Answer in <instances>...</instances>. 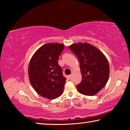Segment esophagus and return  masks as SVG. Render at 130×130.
Returning a JSON list of instances; mask_svg holds the SVG:
<instances>
[{"instance_id": "esophagus-1", "label": "esophagus", "mask_w": 130, "mask_h": 130, "mask_svg": "<svg viewBox=\"0 0 130 130\" xmlns=\"http://www.w3.org/2000/svg\"><path fill=\"white\" fill-rule=\"evenodd\" d=\"M71 77H72V75H69V76H68V78L69 79V80H70V79L71 78Z\"/></svg>"}]
</instances>
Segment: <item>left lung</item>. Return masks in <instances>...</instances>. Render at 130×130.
I'll use <instances>...</instances> for the list:
<instances>
[{
  "mask_svg": "<svg viewBox=\"0 0 130 130\" xmlns=\"http://www.w3.org/2000/svg\"><path fill=\"white\" fill-rule=\"evenodd\" d=\"M69 49L79 60L82 74L77 91L87 96H93L100 91L109 78V66L102 52L88 43H74Z\"/></svg>",
  "mask_w": 130,
  "mask_h": 130,
  "instance_id": "1",
  "label": "left lung"
}]
</instances>
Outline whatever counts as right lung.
I'll list each match as a JSON object with an SVG mask.
<instances>
[{"label":"right lung","instance_id":"add662e5","mask_svg":"<svg viewBox=\"0 0 130 130\" xmlns=\"http://www.w3.org/2000/svg\"><path fill=\"white\" fill-rule=\"evenodd\" d=\"M64 49L61 43H46L32 56L28 65V77L35 91L39 95L54 99L63 93L66 78L58 63Z\"/></svg>","mask_w":130,"mask_h":130}]
</instances>
